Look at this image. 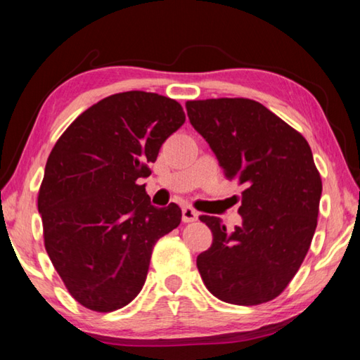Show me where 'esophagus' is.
Listing matches in <instances>:
<instances>
[{
    "label": "esophagus",
    "mask_w": 360,
    "mask_h": 360,
    "mask_svg": "<svg viewBox=\"0 0 360 360\" xmlns=\"http://www.w3.org/2000/svg\"><path fill=\"white\" fill-rule=\"evenodd\" d=\"M198 219V212L195 211L191 206H186V208H182V222H195Z\"/></svg>",
    "instance_id": "esophagus-1"
}]
</instances>
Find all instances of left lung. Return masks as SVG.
Returning <instances> with one entry per match:
<instances>
[{
  "mask_svg": "<svg viewBox=\"0 0 360 360\" xmlns=\"http://www.w3.org/2000/svg\"><path fill=\"white\" fill-rule=\"evenodd\" d=\"M186 108L225 178L246 187L243 224L231 233L217 217L200 216L212 231L211 248L197 257L200 275L222 302H270L295 276L318 225L322 181L309 144L259 101L193 100Z\"/></svg>",
  "mask_w": 360,
  "mask_h": 360,
  "instance_id": "left-lung-1",
  "label": "left lung"
}]
</instances>
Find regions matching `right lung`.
<instances>
[{
    "label": "right lung",
    "mask_w": 360,
    "mask_h": 360,
    "mask_svg": "<svg viewBox=\"0 0 360 360\" xmlns=\"http://www.w3.org/2000/svg\"><path fill=\"white\" fill-rule=\"evenodd\" d=\"M184 122L176 100L131 90L85 109L53 146L38 193L44 246L82 307L109 313L129 304L155 243L181 224L179 206H152L139 179Z\"/></svg>",
    "instance_id": "1"
}]
</instances>
